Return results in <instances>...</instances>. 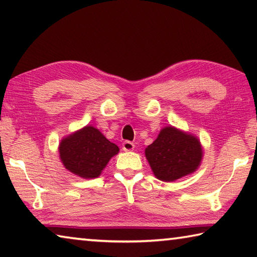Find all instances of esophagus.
Instances as JSON below:
<instances>
[{"label":"esophagus","mask_w":257,"mask_h":257,"mask_svg":"<svg viewBox=\"0 0 257 257\" xmlns=\"http://www.w3.org/2000/svg\"><path fill=\"white\" fill-rule=\"evenodd\" d=\"M134 149H135L134 143L129 142V141H125V142L122 143V150H123V151H125V152H132V151H134Z\"/></svg>","instance_id":"1"}]
</instances>
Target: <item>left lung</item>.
<instances>
[{
  "instance_id": "8db88e82",
  "label": "left lung",
  "mask_w": 257,
  "mask_h": 257,
  "mask_svg": "<svg viewBox=\"0 0 257 257\" xmlns=\"http://www.w3.org/2000/svg\"><path fill=\"white\" fill-rule=\"evenodd\" d=\"M145 156L159 180L172 182L197 170L203 160V147L195 135L168 125L146 147Z\"/></svg>"
}]
</instances>
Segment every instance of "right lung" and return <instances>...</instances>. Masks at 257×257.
I'll list each match as a JSON object with an SVG mask.
<instances>
[{
  "label": "right lung",
  "instance_id": "1",
  "mask_svg": "<svg viewBox=\"0 0 257 257\" xmlns=\"http://www.w3.org/2000/svg\"><path fill=\"white\" fill-rule=\"evenodd\" d=\"M118 153L119 147L93 125H85L68 135L59 144L60 160L63 167L84 179H94L101 176L108 161Z\"/></svg>",
  "mask_w": 257,
  "mask_h": 257
}]
</instances>
